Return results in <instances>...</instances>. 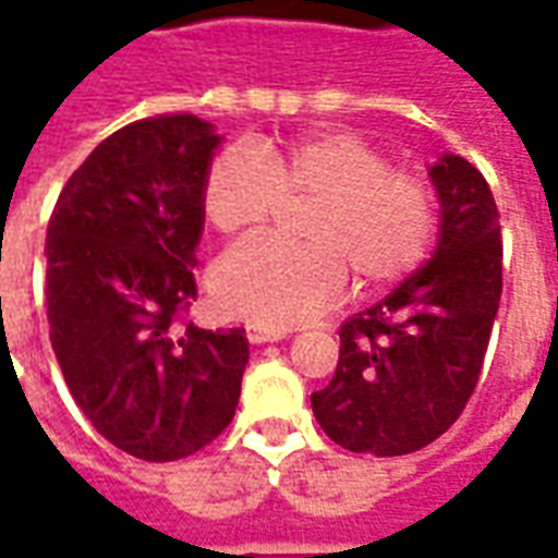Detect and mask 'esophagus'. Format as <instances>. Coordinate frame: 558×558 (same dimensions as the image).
<instances>
[{
  "label": "esophagus",
  "mask_w": 558,
  "mask_h": 558,
  "mask_svg": "<svg viewBox=\"0 0 558 558\" xmlns=\"http://www.w3.org/2000/svg\"><path fill=\"white\" fill-rule=\"evenodd\" d=\"M244 335H247V340H251V343H271V340H283V338H287V331H283V328L256 326V323H251V326H244Z\"/></svg>",
  "instance_id": "esophagus-1"
}]
</instances>
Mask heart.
Returning <instances> with one entry per match:
<instances>
[{
	"instance_id": "1",
	"label": "heart",
	"mask_w": 558,
	"mask_h": 558,
	"mask_svg": "<svg viewBox=\"0 0 558 558\" xmlns=\"http://www.w3.org/2000/svg\"><path fill=\"white\" fill-rule=\"evenodd\" d=\"M280 206L302 215L307 244L244 242L220 259L215 295L256 326L287 328L359 287L407 278L436 239L433 187L352 134H314L287 146L256 143L220 151L203 184L206 220L223 235H251Z\"/></svg>"
}]
</instances>
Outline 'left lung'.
<instances>
[{"mask_svg": "<svg viewBox=\"0 0 558 558\" xmlns=\"http://www.w3.org/2000/svg\"><path fill=\"white\" fill-rule=\"evenodd\" d=\"M442 203L433 259L340 326L335 376L311 395L331 442L412 454L466 410L502 295V230L490 184L466 158L430 167Z\"/></svg>", "mask_w": 558, "mask_h": 558, "instance_id": "8db88e82", "label": "left lung"}]
</instances>
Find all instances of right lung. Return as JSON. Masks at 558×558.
<instances>
[{"label":"right lung","mask_w":558,"mask_h":558,"mask_svg":"<svg viewBox=\"0 0 558 558\" xmlns=\"http://www.w3.org/2000/svg\"><path fill=\"white\" fill-rule=\"evenodd\" d=\"M218 143L191 113L119 128L68 179L47 227V323L68 391L107 442L148 463L215 442L242 395L244 328L184 319Z\"/></svg>","instance_id":"add662e5"}]
</instances>
